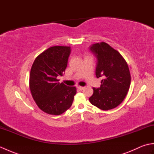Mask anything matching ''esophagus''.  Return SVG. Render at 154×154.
Returning a JSON list of instances; mask_svg holds the SVG:
<instances>
[{
    "label": "esophagus",
    "instance_id": "34e87169",
    "mask_svg": "<svg viewBox=\"0 0 154 154\" xmlns=\"http://www.w3.org/2000/svg\"><path fill=\"white\" fill-rule=\"evenodd\" d=\"M77 89H79V90H83L84 89L83 87H81V86H78L77 87Z\"/></svg>",
    "mask_w": 154,
    "mask_h": 154
}]
</instances>
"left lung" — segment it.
<instances>
[{"label": "left lung", "instance_id": "8db88e82", "mask_svg": "<svg viewBox=\"0 0 154 154\" xmlns=\"http://www.w3.org/2000/svg\"><path fill=\"white\" fill-rule=\"evenodd\" d=\"M89 50L97 60L96 76L103 78L100 87L93 88L89 101L101 110L114 109L129 90L131 77L128 66L119 52L105 42L91 45Z\"/></svg>", "mask_w": 154, "mask_h": 154}]
</instances>
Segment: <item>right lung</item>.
<instances>
[{"label": "right lung", "instance_id": "1", "mask_svg": "<svg viewBox=\"0 0 154 154\" xmlns=\"http://www.w3.org/2000/svg\"><path fill=\"white\" fill-rule=\"evenodd\" d=\"M71 47L53 46L35 58L30 75V89L35 103L44 112L60 115L73 103L76 88L58 82L67 67Z\"/></svg>", "mask_w": 154, "mask_h": 154}]
</instances>
